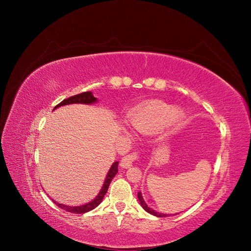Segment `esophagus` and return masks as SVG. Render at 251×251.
Wrapping results in <instances>:
<instances>
[{"label": "esophagus", "instance_id": "esophagus-1", "mask_svg": "<svg viewBox=\"0 0 251 251\" xmlns=\"http://www.w3.org/2000/svg\"><path fill=\"white\" fill-rule=\"evenodd\" d=\"M138 159H139V154L137 152H133L128 155H126V156H124L122 158L121 165L123 166V168L127 169V168H129V166H132L133 163Z\"/></svg>", "mask_w": 251, "mask_h": 251}]
</instances>
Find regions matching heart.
<instances>
[{"label": "heart", "instance_id": "b5f03b06", "mask_svg": "<svg viewBox=\"0 0 251 251\" xmlns=\"http://www.w3.org/2000/svg\"><path fill=\"white\" fill-rule=\"evenodd\" d=\"M184 112L173 108V106L162 101H150L134 110L128 116V122L142 133H152L164 126L169 121L180 123Z\"/></svg>", "mask_w": 251, "mask_h": 251}]
</instances>
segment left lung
Returning a JSON list of instances; mask_svg holds the SVG:
<instances>
[{"label": "left lung", "mask_w": 251, "mask_h": 251, "mask_svg": "<svg viewBox=\"0 0 251 251\" xmlns=\"http://www.w3.org/2000/svg\"><path fill=\"white\" fill-rule=\"evenodd\" d=\"M138 198H139V201H140V204L142 205V207L144 208L147 212H149V213H151V214H153V216H155V217H158V218H164V217H168V216H171V214H164V213H160V212H157V211H155V210H153V209H151L150 207H148V205L145 203V201H144V199H143V196H142V194H141V192H138Z\"/></svg>", "instance_id": "8db88e82"}]
</instances>
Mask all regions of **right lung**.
Returning <instances> with one entry per match:
<instances>
[{
	"label": "right lung",
	"instance_id": "right-lung-1",
	"mask_svg": "<svg viewBox=\"0 0 251 251\" xmlns=\"http://www.w3.org/2000/svg\"><path fill=\"white\" fill-rule=\"evenodd\" d=\"M96 101H97V98H95L91 92H85V93H80V94L75 95V96H71V97L63 100L62 102H60L58 105H56L54 107V109H56L57 107H60V106H63V105H68V104H75V103L93 104ZM117 172H118V162L115 161L111 165L110 170L108 171V174H107V176H106L105 182H104V184H103V186L100 190L99 194L96 196V198L92 200L91 202H89V203H87V204H83V205H80V206H68V205L58 203V202L55 201V200H53V202L56 205H58V207H60V208L64 209L68 212H73V213H85V212H88V211H90L94 208H96L102 202L105 194L107 193V190H108V187H109V185L112 181V178L115 176Z\"/></svg>",
	"mask_w": 251,
	"mask_h": 251
}]
</instances>
